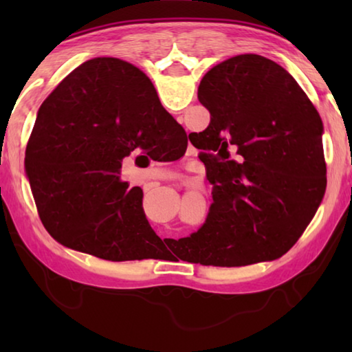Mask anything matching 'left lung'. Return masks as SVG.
<instances>
[{"label":"left lung","instance_id":"left-lung-1","mask_svg":"<svg viewBox=\"0 0 352 352\" xmlns=\"http://www.w3.org/2000/svg\"><path fill=\"white\" fill-rule=\"evenodd\" d=\"M124 69L151 82L133 65ZM197 94L211 115L195 136L211 163L212 204L205 223L178 239L177 250L186 253L183 261L216 267L278 259L305 233L324 195L318 111L287 71L256 54L216 65Z\"/></svg>","mask_w":352,"mask_h":352}]
</instances>
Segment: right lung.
Here are the masks:
<instances>
[{"mask_svg": "<svg viewBox=\"0 0 352 352\" xmlns=\"http://www.w3.org/2000/svg\"><path fill=\"white\" fill-rule=\"evenodd\" d=\"M124 65L98 57L69 73L41 104L26 147V172L47 233L113 262L155 258L163 243L142 211V189L121 180L124 157L136 148L172 147L177 158L186 151V133L152 83Z\"/></svg>", "mask_w": 352, "mask_h": 352, "instance_id": "right-lung-1", "label": "right lung"}]
</instances>
